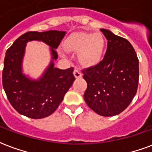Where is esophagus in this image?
I'll use <instances>...</instances> for the list:
<instances>
[{
    "label": "esophagus",
    "instance_id": "obj_1",
    "mask_svg": "<svg viewBox=\"0 0 152 152\" xmlns=\"http://www.w3.org/2000/svg\"><path fill=\"white\" fill-rule=\"evenodd\" d=\"M73 75L76 78H81L82 77V73L80 70H78L77 68H75V70L73 72Z\"/></svg>",
    "mask_w": 152,
    "mask_h": 152
}]
</instances>
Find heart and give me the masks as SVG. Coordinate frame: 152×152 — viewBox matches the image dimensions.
<instances>
[{
  "mask_svg": "<svg viewBox=\"0 0 152 152\" xmlns=\"http://www.w3.org/2000/svg\"><path fill=\"white\" fill-rule=\"evenodd\" d=\"M63 48L70 53L79 52L80 63L91 67L101 61L105 49V39L99 32H74L64 41Z\"/></svg>",
  "mask_w": 152,
  "mask_h": 152,
  "instance_id": "1",
  "label": "heart"
}]
</instances>
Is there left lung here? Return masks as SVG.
Instances as JSON below:
<instances>
[{"mask_svg": "<svg viewBox=\"0 0 152 152\" xmlns=\"http://www.w3.org/2000/svg\"><path fill=\"white\" fill-rule=\"evenodd\" d=\"M107 40L103 61L83 70L88 87L84 98L91 110L102 116L124 111L136 94L139 60L135 49L124 38L100 29Z\"/></svg>", "mask_w": 152, "mask_h": 152, "instance_id": "left-lung-1", "label": "left lung"}]
</instances>
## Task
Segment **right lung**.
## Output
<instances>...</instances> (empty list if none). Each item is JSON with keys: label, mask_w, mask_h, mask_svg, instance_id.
I'll return each instance as SVG.
<instances>
[{"label": "right lung", "mask_w": 152, "mask_h": 152, "mask_svg": "<svg viewBox=\"0 0 152 152\" xmlns=\"http://www.w3.org/2000/svg\"><path fill=\"white\" fill-rule=\"evenodd\" d=\"M66 32L49 30L28 32L15 40L7 50L4 61L2 84L7 98L20 114L32 119H42L55 112L75 80L73 68L62 70L55 68L58 48ZM39 40L50 45L52 61L42 76L32 80L23 74L22 61L26 44Z\"/></svg>", "instance_id": "obj_1"}]
</instances>
